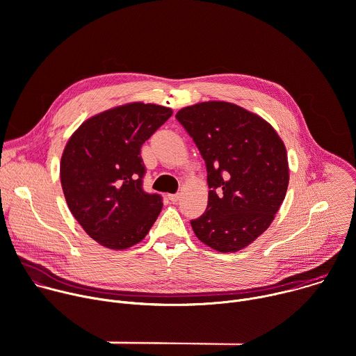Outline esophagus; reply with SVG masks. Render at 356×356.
<instances>
[{"instance_id": "obj_1", "label": "esophagus", "mask_w": 356, "mask_h": 356, "mask_svg": "<svg viewBox=\"0 0 356 356\" xmlns=\"http://www.w3.org/2000/svg\"><path fill=\"white\" fill-rule=\"evenodd\" d=\"M169 200H170V201H173V202H176V201H179V200H180V193H175V194H169Z\"/></svg>"}]
</instances>
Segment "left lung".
<instances>
[{"label": "left lung", "instance_id": "obj_1", "mask_svg": "<svg viewBox=\"0 0 356 356\" xmlns=\"http://www.w3.org/2000/svg\"><path fill=\"white\" fill-rule=\"evenodd\" d=\"M176 118L207 168L209 204L190 221L194 234L218 252L248 246L269 228L284 200V143L265 120L225 101L186 107Z\"/></svg>", "mask_w": 356, "mask_h": 356}]
</instances>
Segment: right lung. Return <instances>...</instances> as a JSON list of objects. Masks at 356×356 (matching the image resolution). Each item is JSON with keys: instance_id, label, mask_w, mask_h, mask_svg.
<instances>
[{"instance_id": "right-lung-1", "label": "right lung", "mask_w": 356, "mask_h": 356, "mask_svg": "<svg viewBox=\"0 0 356 356\" xmlns=\"http://www.w3.org/2000/svg\"><path fill=\"white\" fill-rule=\"evenodd\" d=\"M172 114L168 107L131 103L87 120L69 139L62 188L73 217L99 245L127 249L156 221L163 201L142 187L140 147Z\"/></svg>"}]
</instances>
